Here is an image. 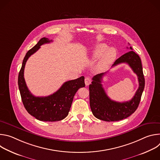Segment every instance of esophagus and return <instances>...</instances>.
Masks as SVG:
<instances>
[{"mask_svg": "<svg viewBox=\"0 0 160 160\" xmlns=\"http://www.w3.org/2000/svg\"><path fill=\"white\" fill-rule=\"evenodd\" d=\"M91 83V80L89 77H85V85L87 86L88 85H90V83Z\"/></svg>", "mask_w": 160, "mask_h": 160, "instance_id": "obj_1", "label": "esophagus"}]
</instances>
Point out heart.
Listing matches in <instances>:
<instances>
[{"label": "heart", "instance_id": "b5f03b06", "mask_svg": "<svg viewBox=\"0 0 160 160\" xmlns=\"http://www.w3.org/2000/svg\"><path fill=\"white\" fill-rule=\"evenodd\" d=\"M108 46L104 43L97 44L94 48L92 53V58L96 59L99 57L97 64V69L99 71H103L112 63L117 55L115 49L112 48H108Z\"/></svg>", "mask_w": 160, "mask_h": 160}]
</instances>
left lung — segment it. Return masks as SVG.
Here are the masks:
<instances>
[{"label":"left lung","mask_w":160,"mask_h":160,"mask_svg":"<svg viewBox=\"0 0 160 160\" xmlns=\"http://www.w3.org/2000/svg\"><path fill=\"white\" fill-rule=\"evenodd\" d=\"M130 49L132 51L117 59L112 66L121 63H127L138 75L139 88L133 98L129 101L117 102L111 100L107 96L101 84L102 77L106 73L94 76L92 83L89 85L90 106L94 116L99 120L106 122L122 120L130 116L139 106L144 88L145 79L140 57L132 51V47H130Z\"/></svg>","instance_id":"8db88e82"}]
</instances>
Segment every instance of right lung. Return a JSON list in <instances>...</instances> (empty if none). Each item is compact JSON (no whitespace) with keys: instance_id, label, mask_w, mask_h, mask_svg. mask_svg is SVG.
<instances>
[{"instance_id":"obj_1","label":"right lung","mask_w":160,"mask_h":160,"mask_svg":"<svg viewBox=\"0 0 160 160\" xmlns=\"http://www.w3.org/2000/svg\"><path fill=\"white\" fill-rule=\"evenodd\" d=\"M48 38H42L26 54L18 75V87L21 100L28 112L36 119L43 122H57L65 118L70 111L77 90L85 87L84 77L66 82L53 94L46 97H35L28 90L25 78L26 62L31 55L37 52L42 45L50 43Z\"/></svg>"}]
</instances>
